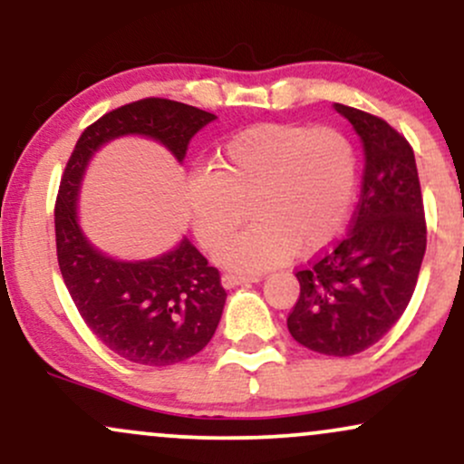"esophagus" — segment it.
Listing matches in <instances>:
<instances>
[{"instance_id":"1","label":"esophagus","mask_w":464,"mask_h":464,"mask_svg":"<svg viewBox=\"0 0 464 464\" xmlns=\"http://www.w3.org/2000/svg\"><path fill=\"white\" fill-rule=\"evenodd\" d=\"M257 281H262V275H237V273L222 275V285H225L227 290H231V287H237V285L257 284Z\"/></svg>"}]
</instances>
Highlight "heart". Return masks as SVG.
I'll return each mask as SVG.
<instances>
[{"instance_id": "b5f03b06", "label": "heart", "mask_w": 464, "mask_h": 464, "mask_svg": "<svg viewBox=\"0 0 464 464\" xmlns=\"http://www.w3.org/2000/svg\"><path fill=\"white\" fill-rule=\"evenodd\" d=\"M358 189V154L329 126L255 124L216 152L214 169L185 180V207L202 246L218 248L246 216L255 220L218 250L228 268L264 270L299 250L329 248L344 231Z\"/></svg>"}]
</instances>
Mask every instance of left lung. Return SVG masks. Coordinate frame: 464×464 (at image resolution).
Listing matches in <instances>:
<instances>
[{
    "mask_svg": "<svg viewBox=\"0 0 464 464\" xmlns=\"http://www.w3.org/2000/svg\"><path fill=\"white\" fill-rule=\"evenodd\" d=\"M364 148V177L349 233L296 273L292 338L347 358L372 347L406 312L425 255V214L414 152L380 117L334 104Z\"/></svg>",
    "mask_w": 464,
    "mask_h": 464,
    "instance_id": "obj_1",
    "label": "left lung"
}]
</instances>
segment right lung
Listing matches in <instances>:
<instances>
[{
    "mask_svg": "<svg viewBox=\"0 0 464 464\" xmlns=\"http://www.w3.org/2000/svg\"><path fill=\"white\" fill-rule=\"evenodd\" d=\"M214 113L163 98H146L100 117L80 135L58 189L54 225L58 268L87 327L120 358L169 366L196 355L214 338L227 292L214 266L183 237L150 259L111 257L78 222L87 165L120 137H146L183 163L191 137Z\"/></svg>",
    "mask_w": 464,
    "mask_h": 464,
    "instance_id": "1",
    "label": "right lung"
}]
</instances>
